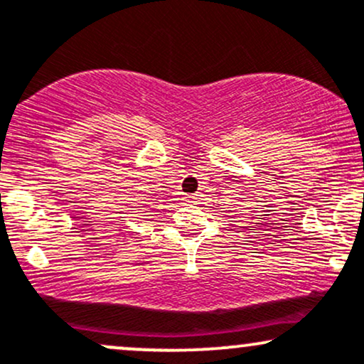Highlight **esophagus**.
Returning <instances> with one entry per match:
<instances>
[{"label": "esophagus", "mask_w": 364, "mask_h": 364, "mask_svg": "<svg viewBox=\"0 0 364 364\" xmlns=\"http://www.w3.org/2000/svg\"><path fill=\"white\" fill-rule=\"evenodd\" d=\"M188 200H190L191 203H193V201L196 200V195H191V196H188Z\"/></svg>", "instance_id": "obj_1"}]
</instances>
